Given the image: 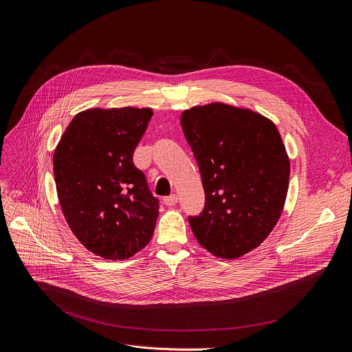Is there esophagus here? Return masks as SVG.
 <instances>
[{
	"label": "esophagus",
	"instance_id": "esophagus-1",
	"mask_svg": "<svg viewBox=\"0 0 352 352\" xmlns=\"http://www.w3.org/2000/svg\"><path fill=\"white\" fill-rule=\"evenodd\" d=\"M163 202H164V205H167V206H174V205L178 202V197H177L175 194H173V195H170V197H166V198L163 199Z\"/></svg>",
	"mask_w": 352,
	"mask_h": 352
}]
</instances>
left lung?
<instances>
[{"label": "left lung", "mask_w": 352, "mask_h": 352, "mask_svg": "<svg viewBox=\"0 0 352 352\" xmlns=\"http://www.w3.org/2000/svg\"><path fill=\"white\" fill-rule=\"evenodd\" d=\"M181 126L205 190L190 229L216 257H241L268 237L285 205L291 167L280 135L263 115L220 102L184 111Z\"/></svg>", "instance_id": "obj_1"}]
</instances>
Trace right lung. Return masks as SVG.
I'll return each mask as SVG.
<instances>
[{
  "mask_svg": "<svg viewBox=\"0 0 352 352\" xmlns=\"http://www.w3.org/2000/svg\"><path fill=\"white\" fill-rule=\"evenodd\" d=\"M153 116L148 108L77 113L53 155L60 206L80 243L107 260H126L151 240L158 199L133 153Z\"/></svg>",
  "mask_w": 352,
  "mask_h": 352,
  "instance_id": "right-lung-1",
  "label": "right lung"
}]
</instances>
